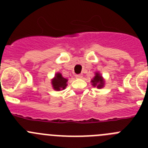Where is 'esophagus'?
Listing matches in <instances>:
<instances>
[{"label":"esophagus","instance_id":"34e87169","mask_svg":"<svg viewBox=\"0 0 148 148\" xmlns=\"http://www.w3.org/2000/svg\"><path fill=\"white\" fill-rule=\"evenodd\" d=\"M82 77H83V75H82V74H79V75H75V78H82Z\"/></svg>","mask_w":148,"mask_h":148}]
</instances>
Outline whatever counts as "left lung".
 I'll use <instances>...</instances> for the list:
<instances>
[{"mask_svg":"<svg viewBox=\"0 0 148 148\" xmlns=\"http://www.w3.org/2000/svg\"><path fill=\"white\" fill-rule=\"evenodd\" d=\"M91 83L93 87H96L98 89H101L104 87L105 81L99 72H95V76L92 78Z\"/></svg>","mask_w":148,"mask_h":148,"instance_id":"obj_1","label":"left lung"}]
</instances>
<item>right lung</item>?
Wrapping results in <instances>:
<instances>
[{
  "mask_svg": "<svg viewBox=\"0 0 148 148\" xmlns=\"http://www.w3.org/2000/svg\"><path fill=\"white\" fill-rule=\"evenodd\" d=\"M67 78L62 76L61 73H56L54 78L51 80L52 87L56 91H61L64 90L67 86Z\"/></svg>",
  "mask_w": 148,
  "mask_h": 148,
  "instance_id": "right-lung-1",
  "label": "right lung"
}]
</instances>
